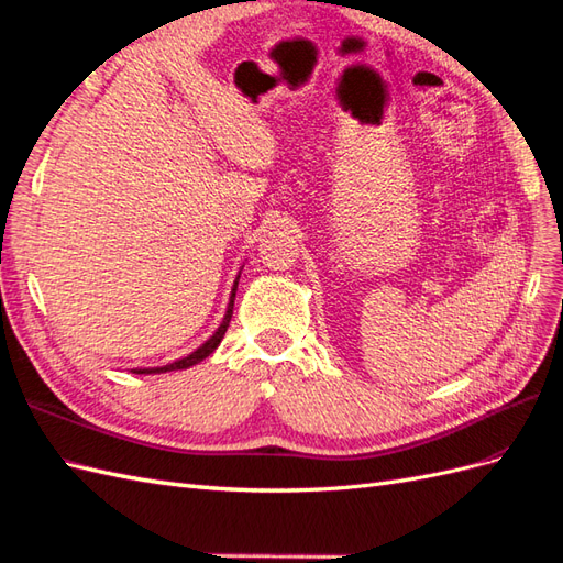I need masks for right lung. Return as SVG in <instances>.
I'll return each mask as SVG.
<instances>
[{"instance_id": "add662e5", "label": "right lung", "mask_w": 563, "mask_h": 563, "mask_svg": "<svg viewBox=\"0 0 563 563\" xmlns=\"http://www.w3.org/2000/svg\"><path fill=\"white\" fill-rule=\"evenodd\" d=\"M238 280H240V276L235 278V285H233V292H230V301H228V309H225V316H223V323L216 328V333L201 344V347H197L192 354H187V356H183V358H178V362H173V364H166V366H154V368H133V373H144V376H150V373H166V371H183V368H190V366H195V364H199L201 358H207L216 347H219L221 344V340H223V335H225V330H228V323H230V319H233V305H235V290H238Z\"/></svg>"}]
</instances>
